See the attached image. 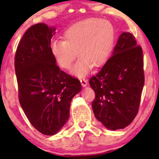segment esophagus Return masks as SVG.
<instances>
[{
    "label": "esophagus",
    "mask_w": 159,
    "mask_h": 159,
    "mask_svg": "<svg viewBox=\"0 0 159 159\" xmlns=\"http://www.w3.org/2000/svg\"><path fill=\"white\" fill-rule=\"evenodd\" d=\"M80 82H81L82 87H86L88 85V81L85 79H84V78L80 79Z\"/></svg>",
    "instance_id": "34e87169"
}]
</instances>
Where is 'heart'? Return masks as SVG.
I'll return each mask as SVG.
<instances>
[{
  "label": "heart",
  "instance_id": "heart-1",
  "mask_svg": "<svg viewBox=\"0 0 159 159\" xmlns=\"http://www.w3.org/2000/svg\"><path fill=\"white\" fill-rule=\"evenodd\" d=\"M64 40L51 43V50L56 62L69 69L77 58L71 73L79 77L86 76L93 67L106 61L114 46L115 30L112 24L100 18H89L69 27L64 34Z\"/></svg>",
  "mask_w": 159,
  "mask_h": 159
}]
</instances>
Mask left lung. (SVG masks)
I'll return each mask as SVG.
<instances>
[{
	"label": "left lung",
	"mask_w": 159,
	"mask_h": 159,
	"mask_svg": "<svg viewBox=\"0 0 159 159\" xmlns=\"http://www.w3.org/2000/svg\"><path fill=\"white\" fill-rule=\"evenodd\" d=\"M144 82L142 48L131 33L123 32L112 56L89 82L96 119L111 130L129 125L138 114Z\"/></svg>",
	"instance_id": "obj_1"
}]
</instances>
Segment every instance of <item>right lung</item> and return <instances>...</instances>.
<instances>
[{
    "label": "right lung",
    "instance_id": "right-lung-1",
    "mask_svg": "<svg viewBox=\"0 0 159 159\" xmlns=\"http://www.w3.org/2000/svg\"><path fill=\"white\" fill-rule=\"evenodd\" d=\"M55 32L44 23L32 25L19 43L14 61L19 103L32 125L45 135L66 123L71 99L81 90L80 80L56 65L51 50Z\"/></svg>",
    "mask_w": 159,
    "mask_h": 159
}]
</instances>
